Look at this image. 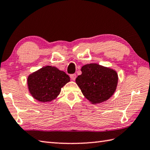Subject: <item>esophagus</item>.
Instances as JSON below:
<instances>
[{"instance_id": "34e87169", "label": "esophagus", "mask_w": 150, "mask_h": 150, "mask_svg": "<svg viewBox=\"0 0 150 150\" xmlns=\"http://www.w3.org/2000/svg\"><path fill=\"white\" fill-rule=\"evenodd\" d=\"M70 77H71V79L73 81H75V79H76V74L70 75Z\"/></svg>"}]
</instances>
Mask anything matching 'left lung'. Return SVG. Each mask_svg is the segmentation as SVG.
I'll return each mask as SVG.
<instances>
[{
  "instance_id": "8db88e82",
  "label": "left lung",
  "mask_w": 150,
  "mask_h": 150,
  "mask_svg": "<svg viewBox=\"0 0 150 150\" xmlns=\"http://www.w3.org/2000/svg\"><path fill=\"white\" fill-rule=\"evenodd\" d=\"M82 74L76 79L83 94L92 103H100L108 100L117 85V73L112 69L91 64L81 68Z\"/></svg>"
}]
</instances>
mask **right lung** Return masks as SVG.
Wrapping results in <instances>:
<instances>
[{
    "instance_id": "obj_1",
    "label": "right lung",
    "mask_w": 150,
    "mask_h": 150,
    "mask_svg": "<svg viewBox=\"0 0 150 150\" xmlns=\"http://www.w3.org/2000/svg\"><path fill=\"white\" fill-rule=\"evenodd\" d=\"M69 81V77L65 72L55 67L46 66L29 75L28 84L35 99L47 102L55 99L61 88Z\"/></svg>"
}]
</instances>
